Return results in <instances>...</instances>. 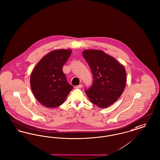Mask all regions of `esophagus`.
Instances as JSON below:
<instances>
[{
  "instance_id": "esophagus-1",
  "label": "esophagus",
  "mask_w": 160,
  "mask_h": 160,
  "mask_svg": "<svg viewBox=\"0 0 160 160\" xmlns=\"http://www.w3.org/2000/svg\"><path fill=\"white\" fill-rule=\"evenodd\" d=\"M82 85H77V86H75V88H76V89H80V88H82Z\"/></svg>"
}]
</instances>
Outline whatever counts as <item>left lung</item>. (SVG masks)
<instances>
[{
  "instance_id": "8db88e82",
  "label": "left lung",
  "mask_w": 160,
  "mask_h": 160,
  "mask_svg": "<svg viewBox=\"0 0 160 160\" xmlns=\"http://www.w3.org/2000/svg\"><path fill=\"white\" fill-rule=\"evenodd\" d=\"M93 76L92 85L85 92L90 102L101 108L115 102L122 94L126 83L124 66L102 51L88 49L83 52Z\"/></svg>"
}]
</instances>
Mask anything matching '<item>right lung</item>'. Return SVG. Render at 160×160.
Segmentation results:
<instances>
[{"label":"right lung","instance_id":"obj_1","mask_svg":"<svg viewBox=\"0 0 160 160\" xmlns=\"http://www.w3.org/2000/svg\"><path fill=\"white\" fill-rule=\"evenodd\" d=\"M71 52L69 49L50 52L40 60L31 73L32 91L38 101L45 107L60 106L73 89L62 71Z\"/></svg>","mask_w":160,"mask_h":160}]
</instances>
